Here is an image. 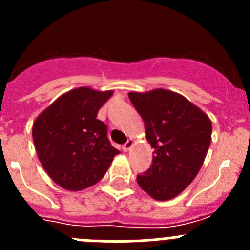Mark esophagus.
<instances>
[{
  "label": "esophagus",
  "mask_w": 250,
  "mask_h": 250,
  "mask_svg": "<svg viewBox=\"0 0 250 250\" xmlns=\"http://www.w3.org/2000/svg\"><path fill=\"white\" fill-rule=\"evenodd\" d=\"M132 145H134V141H132V139H129V140L123 145V150L124 151H129V150L132 147Z\"/></svg>",
  "instance_id": "34e87169"
}]
</instances>
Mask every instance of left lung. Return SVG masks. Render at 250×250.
Here are the masks:
<instances>
[{"instance_id": "obj_1", "label": "left lung", "mask_w": 250, "mask_h": 250, "mask_svg": "<svg viewBox=\"0 0 250 250\" xmlns=\"http://www.w3.org/2000/svg\"><path fill=\"white\" fill-rule=\"evenodd\" d=\"M154 147L152 164L138 184L155 200L173 199L199 173L211 141V121L178 92L155 89L129 92Z\"/></svg>"}]
</instances>
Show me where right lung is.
I'll use <instances>...</instances> for the list:
<instances>
[{
    "instance_id": "obj_1",
    "label": "right lung",
    "mask_w": 250,
    "mask_h": 250,
    "mask_svg": "<svg viewBox=\"0 0 250 250\" xmlns=\"http://www.w3.org/2000/svg\"><path fill=\"white\" fill-rule=\"evenodd\" d=\"M114 91L77 87L57 98L36 118L32 139L43 169L70 191L100 182L119 150L107 139V126L96 119Z\"/></svg>"
}]
</instances>
